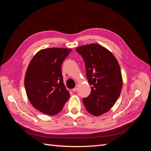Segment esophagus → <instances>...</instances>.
<instances>
[{
    "label": "esophagus",
    "instance_id": "1",
    "mask_svg": "<svg viewBox=\"0 0 151 151\" xmlns=\"http://www.w3.org/2000/svg\"><path fill=\"white\" fill-rule=\"evenodd\" d=\"M77 88H78V86H76L75 88L74 89H72V91L73 92H76V91L77 90Z\"/></svg>",
    "mask_w": 151,
    "mask_h": 151
}]
</instances>
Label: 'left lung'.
<instances>
[{
	"label": "left lung",
	"mask_w": 151,
	"mask_h": 151,
	"mask_svg": "<svg viewBox=\"0 0 151 151\" xmlns=\"http://www.w3.org/2000/svg\"><path fill=\"white\" fill-rule=\"evenodd\" d=\"M76 52L85 62L91 87L89 96L83 98L86 109L94 116L106 113L113 106L122 89L120 67L111 52L97 43L83 45Z\"/></svg>",
	"instance_id": "8db88e82"
}]
</instances>
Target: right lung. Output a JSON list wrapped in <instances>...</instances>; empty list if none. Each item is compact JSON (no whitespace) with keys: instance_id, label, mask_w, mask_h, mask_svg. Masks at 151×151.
<instances>
[{"instance_id":"right-lung-1","label":"right lung","mask_w":151,"mask_h":151,"mask_svg":"<svg viewBox=\"0 0 151 151\" xmlns=\"http://www.w3.org/2000/svg\"><path fill=\"white\" fill-rule=\"evenodd\" d=\"M71 49L50 48L32 58L24 77L26 92L31 104L49 115L60 112L70 93L63 84L61 67Z\"/></svg>"}]
</instances>
